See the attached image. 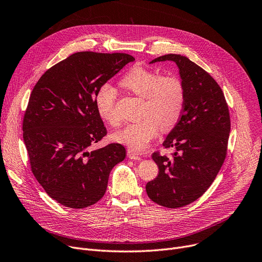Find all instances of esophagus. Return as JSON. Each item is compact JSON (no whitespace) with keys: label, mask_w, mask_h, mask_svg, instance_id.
<instances>
[{"label":"esophagus","mask_w":262,"mask_h":262,"mask_svg":"<svg viewBox=\"0 0 262 262\" xmlns=\"http://www.w3.org/2000/svg\"><path fill=\"white\" fill-rule=\"evenodd\" d=\"M127 156L130 158V159H133V160H141V157L138 155V154H136L134 150H127Z\"/></svg>","instance_id":"34e87169"}]
</instances>
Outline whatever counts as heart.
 I'll return each mask as SVG.
<instances>
[{
    "label": "heart",
    "instance_id": "b5f03b06",
    "mask_svg": "<svg viewBox=\"0 0 262 262\" xmlns=\"http://www.w3.org/2000/svg\"><path fill=\"white\" fill-rule=\"evenodd\" d=\"M123 86L145 100L143 120L129 123L114 134L115 139L135 150H143L158 135L160 127L168 129L180 119L185 103V87L180 77L161 76L157 71L134 67L123 77ZM117 91L104 84L95 94L94 104L99 116L110 125H118L121 117L116 105Z\"/></svg>",
    "mask_w": 262,
    "mask_h": 262
}]
</instances>
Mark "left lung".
<instances>
[{
	"mask_svg": "<svg viewBox=\"0 0 262 262\" xmlns=\"http://www.w3.org/2000/svg\"><path fill=\"white\" fill-rule=\"evenodd\" d=\"M174 61L185 87L180 121L163 146L174 147L173 158L155 152L158 176L146 184L148 198L168 208H180L201 198L225 160L230 132L229 110L213 77L186 56L168 54L153 59Z\"/></svg>",
	"mask_w": 262,
	"mask_h": 262,
	"instance_id": "8db88e82",
	"label": "left lung"
}]
</instances>
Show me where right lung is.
<instances>
[{"label":"right lung","instance_id":"1","mask_svg":"<svg viewBox=\"0 0 262 262\" xmlns=\"http://www.w3.org/2000/svg\"><path fill=\"white\" fill-rule=\"evenodd\" d=\"M134 60L124 53L78 52L50 68L32 91L22 127L32 172L66 207L81 209L99 202L110 171L126 156L120 143L91 149L107 134L94 99Z\"/></svg>","mask_w":262,"mask_h":262}]
</instances>
